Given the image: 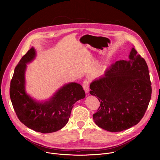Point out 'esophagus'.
I'll return each instance as SVG.
<instances>
[{"label":"esophagus","mask_w":160,"mask_h":160,"mask_svg":"<svg viewBox=\"0 0 160 160\" xmlns=\"http://www.w3.org/2000/svg\"><path fill=\"white\" fill-rule=\"evenodd\" d=\"M88 85H89V81H88V80H83V83H82V86H83V89H84V90L85 91L86 93H88V92H89V87H88Z\"/></svg>","instance_id":"34e87169"}]
</instances>
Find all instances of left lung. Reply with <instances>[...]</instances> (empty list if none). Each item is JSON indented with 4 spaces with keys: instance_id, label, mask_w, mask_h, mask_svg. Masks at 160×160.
I'll return each instance as SVG.
<instances>
[{
    "instance_id": "left-lung-1",
    "label": "left lung",
    "mask_w": 160,
    "mask_h": 160,
    "mask_svg": "<svg viewBox=\"0 0 160 160\" xmlns=\"http://www.w3.org/2000/svg\"><path fill=\"white\" fill-rule=\"evenodd\" d=\"M151 85L147 63L133 48L129 60L117 61L90 85V94L100 102L93 115L96 124L111 132L138 124L151 100Z\"/></svg>"
}]
</instances>
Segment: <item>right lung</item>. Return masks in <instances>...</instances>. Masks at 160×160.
<instances>
[{
	"instance_id": "add662e5",
	"label": "right lung",
	"mask_w": 160,
	"mask_h": 160,
	"mask_svg": "<svg viewBox=\"0 0 160 160\" xmlns=\"http://www.w3.org/2000/svg\"><path fill=\"white\" fill-rule=\"evenodd\" d=\"M35 56L31 48L16 66L10 84V98L20 122L27 127L40 133L56 132L68 122L73 104L85 96L81 85L70 83L65 85L48 102L39 103L28 96L25 90V72L27 63Z\"/></svg>"
}]
</instances>
